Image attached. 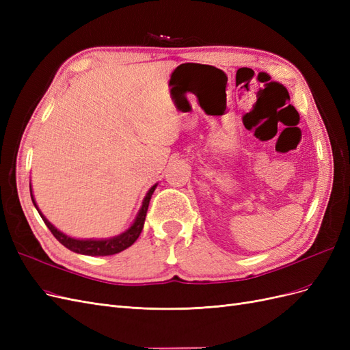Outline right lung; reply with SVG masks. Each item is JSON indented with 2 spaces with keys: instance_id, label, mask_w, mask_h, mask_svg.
<instances>
[{
  "instance_id": "add662e5",
  "label": "right lung",
  "mask_w": 350,
  "mask_h": 350,
  "mask_svg": "<svg viewBox=\"0 0 350 350\" xmlns=\"http://www.w3.org/2000/svg\"><path fill=\"white\" fill-rule=\"evenodd\" d=\"M154 188H156V185H153L149 189L147 196L144 197L143 206H142L139 215H137L134 224L131 225L130 229H126L124 234H121L118 237H113V238H109V239H99V241H96V239H74V238L67 237L66 234H62L61 230H58L55 226H52L48 221V219L40 213V210L38 208V206L35 203V198H33V194H31V191H30V197H31V201H33L35 207L38 208L42 220L45 221V225L52 232V235H54L66 248H68L74 252H77V254H83V256H113V254H118V252L126 250L129 247H131L133 243L137 241V238L140 237L143 226H144V219H146L147 208H149V203H150V198H152Z\"/></svg>"
}]
</instances>
